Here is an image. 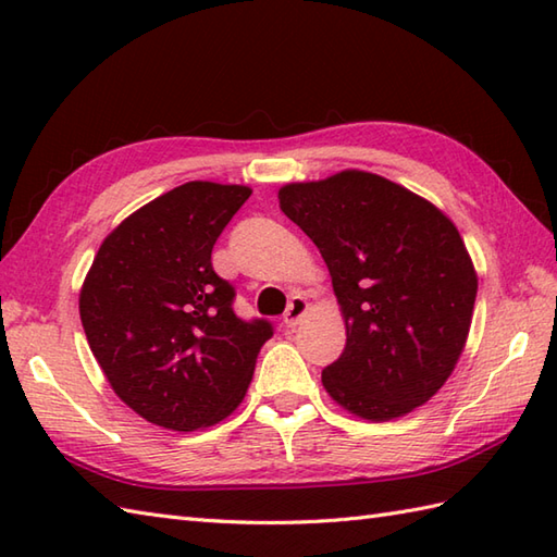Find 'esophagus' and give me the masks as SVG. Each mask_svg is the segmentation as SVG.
Wrapping results in <instances>:
<instances>
[{"instance_id":"obj_1","label":"esophagus","mask_w":557,"mask_h":557,"mask_svg":"<svg viewBox=\"0 0 557 557\" xmlns=\"http://www.w3.org/2000/svg\"><path fill=\"white\" fill-rule=\"evenodd\" d=\"M309 313V301L304 297H292L289 306H287V313H285V325L287 327H297L301 323V318Z\"/></svg>"}]
</instances>
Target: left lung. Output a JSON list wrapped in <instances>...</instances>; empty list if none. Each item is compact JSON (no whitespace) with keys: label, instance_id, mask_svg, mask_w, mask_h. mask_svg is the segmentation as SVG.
<instances>
[{"label":"left lung","instance_id":"8db88e82","mask_svg":"<svg viewBox=\"0 0 557 557\" xmlns=\"http://www.w3.org/2000/svg\"><path fill=\"white\" fill-rule=\"evenodd\" d=\"M277 198L321 251L345 318L347 347L323 369L325 393L366 421L425 405L465 351L479 289L455 222L361 170L285 184Z\"/></svg>","mask_w":557,"mask_h":557}]
</instances>
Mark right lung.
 Instances as JSON below:
<instances>
[{"mask_svg":"<svg viewBox=\"0 0 557 557\" xmlns=\"http://www.w3.org/2000/svg\"><path fill=\"white\" fill-rule=\"evenodd\" d=\"M251 188L186 182L104 236L78 294L92 357L138 417L170 431L215 425L242 405L268 321L244 323L212 270L218 236Z\"/></svg>","mask_w":557,"mask_h":557,"instance_id":"right-lung-1","label":"right lung"}]
</instances>
